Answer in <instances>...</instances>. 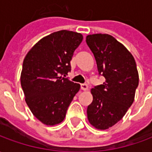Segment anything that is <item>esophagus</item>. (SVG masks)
<instances>
[{"label": "esophagus", "mask_w": 152, "mask_h": 152, "mask_svg": "<svg viewBox=\"0 0 152 152\" xmlns=\"http://www.w3.org/2000/svg\"><path fill=\"white\" fill-rule=\"evenodd\" d=\"M80 89L82 90H87L88 89V85L87 84H81L80 85Z\"/></svg>", "instance_id": "obj_1"}]
</instances>
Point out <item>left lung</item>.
<instances>
[{"mask_svg": "<svg viewBox=\"0 0 152 152\" xmlns=\"http://www.w3.org/2000/svg\"><path fill=\"white\" fill-rule=\"evenodd\" d=\"M86 44L95 58L99 75L106 79L91 89L93 102L87 116L93 126L107 129L121 121L134 102L139 80L137 66L129 50L110 35H89Z\"/></svg>", "mask_w": 152, "mask_h": 152, "instance_id": "obj_1", "label": "left lung"}]
</instances>
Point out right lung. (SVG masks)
<instances>
[{
  "label": "right lung",
  "mask_w": 152,
  "mask_h": 152,
  "mask_svg": "<svg viewBox=\"0 0 152 152\" xmlns=\"http://www.w3.org/2000/svg\"><path fill=\"white\" fill-rule=\"evenodd\" d=\"M83 40L82 35L62 30L42 38L25 57L21 86L25 100L32 114L43 124H59L79 84L66 77L71 72L74 51Z\"/></svg>",
  "instance_id": "obj_1"
}]
</instances>
